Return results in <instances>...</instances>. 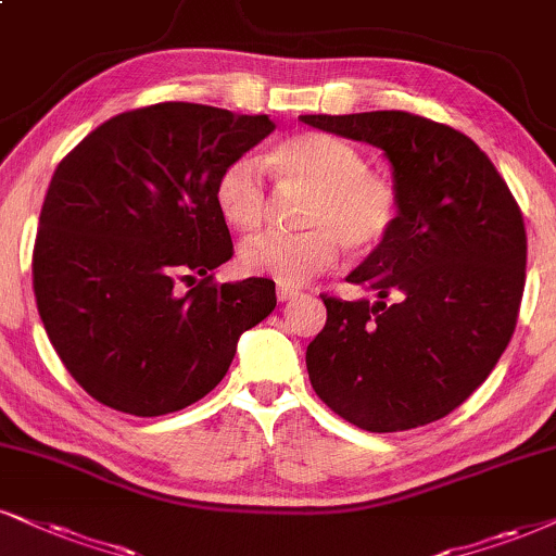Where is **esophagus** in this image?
<instances>
[{"instance_id": "1", "label": "esophagus", "mask_w": 556, "mask_h": 556, "mask_svg": "<svg viewBox=\"0 0 556 556\" xmlns=\"http://www.w3.org/2000/svg\"><path fill=\"white\" fill-rule=\"evenodd\" d=\"M276 293H278V301H291V299L299 296V291L291 289V286H278Z\"/></svg>"}]
</instances>
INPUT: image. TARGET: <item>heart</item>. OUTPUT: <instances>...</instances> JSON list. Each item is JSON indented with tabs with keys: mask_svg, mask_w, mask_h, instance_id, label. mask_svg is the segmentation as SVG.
Instances as JSON below:
<instances>
[{
	"mask_svg": "<svg viewBox=\"0 0 556 556\" xmlns=\"http://www.w3.org/2000/svg\"><path fill=\"white\" fill-rule=\"evenodd\" d=\"M267 164L293 193H304L299 226L291 237H260L239 252V265L252 276L304 286L340 260L342 244L368 255L392 237L400 222V188L389 175L366 167L361 149L332 134H293L273 147ZM216 211L239 235H255L267 216L263 167L239 156L218 175Z\"/></svg>",
	"mask_w": 556,
	"mask_h": 556,
	"instance_id": "heart-1",
	"label": "heart"
}]
</instances>
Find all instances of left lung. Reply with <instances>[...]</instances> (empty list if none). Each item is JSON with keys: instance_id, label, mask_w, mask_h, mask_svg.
Masks as SVG:
<instances>
[{"instance_id": "obj_1", "label": "left lung", "mask_w": 556, "mask_h": 556, "mask_svg": "<svg viewBox=\"0 0 556 556\" xmlns=\"http://www.w3.org/2000/svg\"><path fill=\"white\" fill-rule=\"evenodd\" d=\"M379 147L402 211L392 237L348 280L376 301L321 296L306 348L319 400L371 433L441 420L488 379L513 338L526 283L516 198L469 136L402 111L301 115Z\"/></svg>"}]
</instances>
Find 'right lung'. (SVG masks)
Listing matches in <instances>:
<instances>
[{
  "label": "right lung",
  "mask_w": 556,
  "mask_h": 556,
  "mask_svg": "<svg viewBox=\"0 0 556 556\" xmlns=\"http://www.w3.org/2000/svg\"><path fill=\"white\" fill-rule=\"evenodd\" d=\"M273 128L267 115L160 102L105 121L61 160L40 208L33 291L89 396L136 417L177 413L224 379L239 334L276 309L273 280L211 276L235 252L218 175Z\"/></svg>",
  "instance_id": "obj_1"
}]
</instances>
